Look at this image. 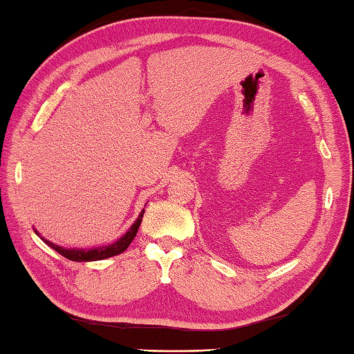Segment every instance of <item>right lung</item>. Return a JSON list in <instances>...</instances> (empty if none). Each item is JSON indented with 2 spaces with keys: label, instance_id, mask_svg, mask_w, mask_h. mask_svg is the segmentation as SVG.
Returning <instances> with one entry per match:
<instances>
[{
  "label": "right lung",
  "instance_id": "right-lung-1",
  "mask_svg": "<svg viewBox=\"0 0 354 354\" xmlns=\"http://www.w3.org/2000/svg\"><path fill=\"white\" fill-rule=\"evenodd\" d=\"M142 214H145V209L140 213V216L137 217V221L132 223V227L127 230L124 234L120 237L115 242H112L109 245H104V246H99V248H89V250H84V248H64V246H59L56 243L50 242V240L44 239L39 232L35 230V232L37 236H39L45 243H47L50 248H53L56 252H59L61 255H64L65 259L73 260V261H95V260H104V259H109V257H114V255L122 254L127 250V246L132 243L133 237L137 236L138 228L141 225L142 221Z\"/></svg>",
  "mask_w": 354,
  "mask_h": 354
}]
</instances>
